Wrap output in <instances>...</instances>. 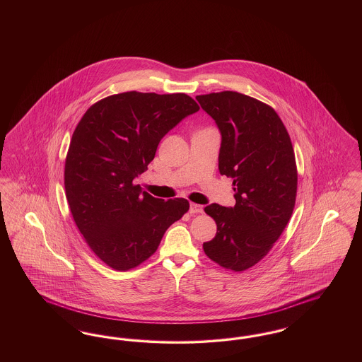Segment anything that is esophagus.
Instances as JSON below:
<instances>
[{"instance_id": "1", "label": "esophagus", "mask_w": 362, "mask_h": 362, "mask_svg": "<svg viewBox=\"0 0 362 362\" xmlns=\"http://www.w3.org/2000/svg\"><path fill=\"white\" fill-rule=\"evenodd\" d=\"M202 211H204V207H202V205H198V204H189V213H191V214L202 213Z\"/></svg>"}]
</instances>
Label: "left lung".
<instances>
[{
    "mask_svg": "<svg viewBox=\"0 0 362 362\" xmlns=\"http://www.w3.org/2000/svg\"><path fill=\"white\" fill-rule=\"evenodd\" d=\"M221 133L218 170L233 179V207H205L217 224L204 251L213 262L243 272L272 250L291 220L297 168L291 137L276 111L254 98L224 90L195 98Z\"/></svg>",
    "mask_w": 362,
    "mask_h": 362,
    "instance_id": "1",
    "label": "left lung"
}]
</instances>
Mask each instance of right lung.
<instances>
[{"instance_id": "1", "label": "right lung", "mask_w": 362, "mask_h": 362, "mask_svg": "<svg viewBox=\"0 0 362 362\" xmlns=\"http://www.w3.org/2000/svg\"><path fill=\"white\" fill-rule=\"evenodd\" d=\"M199 105L186 93L124 92L88 108L70 141L65 189L90 250L115 270L153 255L165 230L189 210L185 198L158 199L134 185L170 130Z\"/></svg>"}]
</instances>
